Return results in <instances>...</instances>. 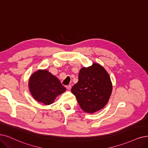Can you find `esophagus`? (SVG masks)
I'll return each mask as SVG.
<instances>
[{
    "label": "esophagus",
    "mask_w": 148,
    "mask_h": 148,
    "mask_svg": "<svg viewBox=\"0 0 148 148\" xmlns=\"http://www.w3.org/2000/svg\"><path fill=\"white\" fill-rule=\"evenodd\" d=\"M66 88L68 90H70L71 89V88H72V86H71V85H68V86H66Z\"/></svg>",
    "instance_id": "obj_1"
}]
</instances>
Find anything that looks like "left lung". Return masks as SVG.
I'll return each instance as SVG.
<instances>
[{
	"instance_id": "1",
	"label": "left lung",
	"mask_w": 148,
	"mask_h": 148,
	"mask_svg": "<svg viewBox=\"0 0 148 148\" xmlns=\"http://www.w3.org/2000/svg\"><path fill=\"white\" fill-rule=\"evenodd\" d=\"M81 108L86 113L93 114L102 109L108 103L112 91L110 76L98 63L81 68L78 81L71 89Z\"/></svg>"
}]
</instances>
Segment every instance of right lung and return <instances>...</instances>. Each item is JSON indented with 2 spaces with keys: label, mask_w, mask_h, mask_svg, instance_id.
Segmentation results:
<instances>
[{
  "label": "right lung",
  "mask_w": 148,
  "mask_h": 148,
  "mask_svg": "<svg viewBox=\"0 0 148 148\" xmlns=\"http://www.w3.org/2000/svg\"><path fill=\"white\" fill-rule=\"evenodd\" d=\"M28 87L32 95L38 102L49 105L66 90L55 76L47 70H39L29 79Z\"/></svg>",
  "instance_id": "1"
}]
</instances>
